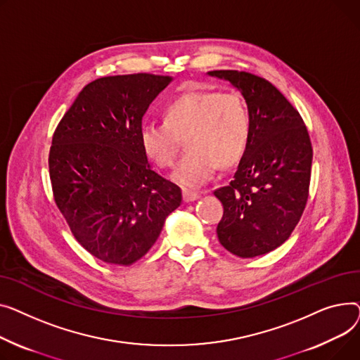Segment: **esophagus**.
Instances as JSON below:
<instances>
[{"mask_svg": "<svg viewBox=\"0 0 360 360\" xmlns=\"http://www.w3.org/2000/svg\"><path fill=\"white\" fill-rule=\"evenodd\" d=\"M200 198V193H198V192H193V190H184L183 192V199H184V202H195V200H198Z\"/></svg>", "mask_w": 360, "mask_h": 360, "instance_id": "1", "label": "esophagus"}]
</instances>
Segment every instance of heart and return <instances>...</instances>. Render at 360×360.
Listing matches in <instances>:
<instances>
[{
    "mask_svg": "<svg viewBox=\"0 0 360 360\" xmlns=\"http://www.w3.org/2000/svg\"><path fill=\"white\" fill-rule=\"evenodd\" d=\"M252 135V117L238 91H187L165 105L164 122H143L139 142L145 157L160 168L174 165L181 139L188 151L172 179L184 187H200L222 167L245 155Z\"/></svg>",
    "mask_w": 360,
    "mask_h": 360,
    "instance_id": "heart-1",
    "label": "heart"
}]
</instances>
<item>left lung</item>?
I'll use <instances>...</instances> for the list:
<instances>
[{"label": "left lung", "mask_w": 360, "mask_h": 360, "mask_svg": "<svg viewBox=\"0 0 360 360\" xmlns=\"http://www.w3.org/2000/svg\"><path fill=\"white\" fill-rule=\"evenodd\" d=\"M244 96L252 135L234 179L215 190L224 205L219 243L243 259L282 245L298 225L309 195L312 145L300 112L267 79L244 71H209Z\"/></svg>", "instance_id": "8db88e82"}]
</instances>
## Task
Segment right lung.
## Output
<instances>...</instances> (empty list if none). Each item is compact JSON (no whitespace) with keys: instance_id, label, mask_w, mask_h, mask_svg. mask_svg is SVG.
<instances>
[{"instance_id":"1","label":"right lung","mask_w":360,"mask_h":360,"mask_svg":"<svg viewBox=\"0 0 360 360\" xmlns=\"http://www.w3.org/2000/svg\"><path fill=\"white\" fill-rule=\"evenodd\" d=\"M172 77L98 78L78 94L53 134V198L75 240L96 259L129 266L145 256L181 205V188L157 174L139 128Z\"/></svg>"}]
</instances>
